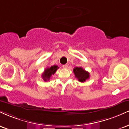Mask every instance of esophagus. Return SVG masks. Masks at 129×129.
<instances>
[{"label": "esophagus", "mask_w": 129, "mask_h": 129, "mask_svg": "<svg viewBox=\"0 0 129 129\" xmlns=\"http://www.w3.org/2000/svg\"><path fill=\"white\" fill-rule=\"evenodd\" d=\"M62 67L63 68V69H67V68L68 67V65H67V64L63 65V66H62Z\"/></svg>", "instance_id": "obj_1"}]
</instances>
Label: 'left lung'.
Returning <instances> with one entry per match:
<instances>
[{
    "mask_svg": "<svg viewBox=\"0 0 129 129\" xmlns=\"http://www.w3.org/2000/svg\"><path fill=\"white\" fill-rule=\"evenodd\" d=\"M73 72L75 77L79 82H85V81L90 78L89 73L84 70L82 67H75L73 69Z\"/></svg>",
    "mask_w": 129,
    "mask_h": 129,
    "instance_id": "1",
    "label": "left lung"
}]
</instances>
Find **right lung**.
Wrapping results in <instances>:
<instances>
[{
  "instance_id": "1",
  "label": "right lung",
  "mask_w": 129,
  "mask_h": 129,
  "mask_svg": "<svg viewBox=\"0 0 129 129\" xmlns=\"http://www.w3.org/2000/svg\"><path fill=\"white\" fill-rule=\"evenodd\" d=\"M59 69L58 66H53L50 67H48L45 69L44 70V73H42V79L44 80V81H48L52 75L55 73L57 69Z\"/></svg>"
}]
</instances>
